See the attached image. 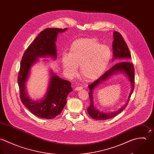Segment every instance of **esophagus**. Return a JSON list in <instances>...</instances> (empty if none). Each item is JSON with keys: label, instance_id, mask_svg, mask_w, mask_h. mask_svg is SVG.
Wrapping results in <instances>:
<instances>
[{"label": "esophagus", "instance_id": "1", "mask_svg": "<svg viewBox=\"0 0 154 154\" xmlns=\"http://www.w3.org/2000/svg\"><path fill=\"white\" fill-rule=\"evenodd\" d=\"M82 89H83L82 87H77V88H75V91H80Z\"/></svg>", "mask_w": 154, "mask_h": 154}]
</instances>
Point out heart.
<instances>
[{
    "instance_id": "b5f03b06",
    "label": "heart",
    "mask_w": 154,
    "mask_h": 154,
    "mask_svg": "<svg viewBox=\"0 0 154 154\" xmlns=\"http://www.w3.org/2000/svg\"><path fill=\"white\" fill-rule=\"evenodd\" d=\"M111 58V51L107 45H100L95 38H80L71 43L68 54L62 55V66L71 77L76 75L79 66L81 76L92 81L103 72Z\"/></svg>"
}]
</instances>
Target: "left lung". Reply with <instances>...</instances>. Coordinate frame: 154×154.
Segmentation results:
<instances>
[{
  "label": "left lung",
  "mask_w": 154,
  "mask_h": 154,
  "mask_svg": "<svg viewBox=\"0 0 154 154\" xmlns=\"http://www.w3.org/2000/svg\"><path fill=\"white\" fill-rule=\"evenodd\" d=\"M114 41L112 42V49H113V58L112 61L115 59L121 60L120 62L115 64L109 70L105 72L101 77H100L95 82L89 85V99L91 103L88 108V112L89 115L94 120H105L110 119L116 117L117 115L122 112L127 106L131 95L134 91V69L133 64L128 62L131 59V55L128 48L125 42L122 35L117 31H114L113 32ZM118 72H122L129 79L131 85V91L127 103L120 109L116 112L112 113H103L95 109L94 106L92 92L93 89L102 81L106 80L111 76L117 73Z\"/></svg>",
  "instance_id": "left-lung-1"
}]
</instances>
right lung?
I'll use <instances>...</instances> for the list:
<instances>
[{"label":"right lung","mask_w":154,"mask_h":154,"mask_svg":"<svg viewBox=\"0 0 154 154\" xmlns=\"http://www.w3.org/2000/svg\"><path fill=\"white\" fill-rule=\"evenodd\" d=\"M66 30L67 29H46L41 31L25 51L21 61L18 75L21 100L32 114L40 118L52 119L58 116L66 103L67 95L72 91L71 83L62 79L52 71H51L48 91L43 99L32 100L27 93L26 86L30 68L38 60L37 58H57V37L60 32Z\"/></svg>","instance_id":"add662e5"}]
</instances>
